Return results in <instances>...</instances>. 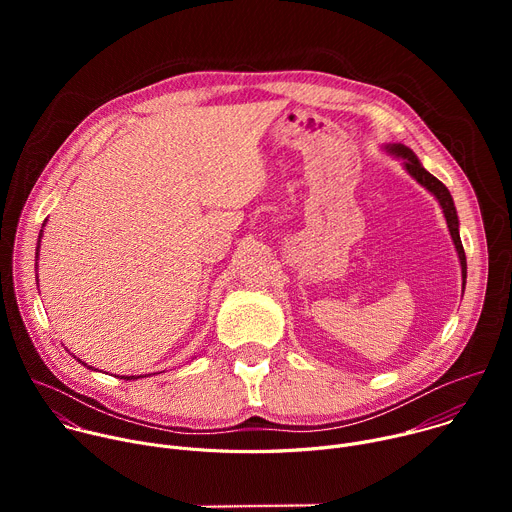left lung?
<instances>
[{"label": "left lung", "mask_w": 512, "mask_h": 512, "mask_svg": "<svg viewBox=\"0 0 512 512\" xmlns=\"http://www.w3.org/2000/svg\"><path fill=\"white\" fill-rule=\"evenodd\" d=\"M385 150L389 156L397 158L403 162V168L409 172L411 178H415L427 192H431L435 196V200L440 202L444 216H446V223L454 241V247L458 251V259H460V267H462V285H466V255H464V247H462V239H460V221H458V212L454 206V198L450 194V190L437 180L433 174H429L421 162L417 160V156L407 148L403 143H393V145H385Z\"/></svg>", "instance_id": "1"}]
</instances>
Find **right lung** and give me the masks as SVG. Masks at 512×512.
<instances>
[{"label": "right lung", "mask_w": 512, "mask_h": 512, "mask_svg": "<svg viewBox=\"0 0 512 512\" xmlns=\"http://www.w3.org/2000/svg\"><path fill=\"white\" fill-rule=\"evenodd\" d=\"M44 223H46V221H44ZM40 239H42V231H40ZM40 239H38V245H36V269H38V255H40V253H38V251H40ZM36 279H38V273H36ZM75 358H77V356H75ZM77 360H79V358H77ZM79 362H83V360H79ZM83 364H85L87 369H91V371H93V367H89L87 362H83ZM95 371H97V369H95ZM139 377H143V375H139ZM139 377H135V375H133V377H121V379L131 381V379H139Z\"/></svg>", "instance_id": "obj_1"}]
</instances>
